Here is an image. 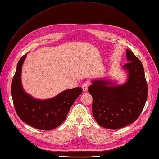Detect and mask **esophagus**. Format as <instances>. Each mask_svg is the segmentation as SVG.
I'll use <instances>...</instances> for the list:
<instances>
[{"instance_id":"1","label":"esophagus","mask_w":159,"mask_h":159,"mask_svg":"<svg viewBox=\"0 0 159 159\" xmlns=\"http://www.w3.org/2000/svg\"><path fill=\"white\" fill-rule=\"evenodd\" d=\"M88 85H89V83L88 82H84V83L82 84V89H83V92H86L88 91Z\"/></svg>"}]
</instances>
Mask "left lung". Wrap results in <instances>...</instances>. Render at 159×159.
<instances>
[{
	"label": "left lung",
	"instance_id": "left-lung-1",
	"mask_svg": "<svg viewBox=\"0 0 159 159\" xmlns=\"http://www.w3.org/2000/svg\"><path fill=\"white\" fill-rule=\"evenodd\" d=\"M129 62L123 68L128 73L125 83L99 79L92 82L88 92L93 98L92 112L99 125L108 129H119L135 121L148 98V84L141 61L126 50Z\"/></svg>",
	"mask_w": 159,
	"mask_h": 159
}]
</instances>
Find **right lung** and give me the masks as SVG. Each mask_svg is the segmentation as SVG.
I'll return each mask as SVG.
<instances>
[{"label": "right lung", "instance_id": "right-lung-1", "mask_svg": "<svg viewBox=\"0 0 159 159\" xmlns=\"http://www.w3.org/2000/svg\"><path fill=\"white\" fill-rule=\"evenodd\" d=\"M26 54L20 58L11 83V92L16 111L23 121L39 130H50L66 120L70 108L82 93L80 87L66 89L52 98L40 100L26 93L21 84V70Z\"/></svg>", "mask_w": 159, "mask_h": 159}]
</instances>
